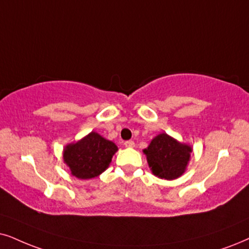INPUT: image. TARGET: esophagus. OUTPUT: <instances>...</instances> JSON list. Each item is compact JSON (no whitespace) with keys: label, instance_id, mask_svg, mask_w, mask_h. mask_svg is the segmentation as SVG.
<instances>
[{"label":"esophagus","instance_id":"obj_1","mask_svg":"<svg viewBox=\"0 0 249 249\" xmlns=\"http://www.w3.org/2000/svg\"><path fill=\"white\" fill-rule=\"evenodd\" d=\"M124 146L126 148H133L134 147V142L132 140H128V141H125L124 142Z\"/></svg>","mask_w":249,"mask_h":249}]
</instances>
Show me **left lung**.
<instances>
[{
  "mask_svg": "<svg viewBox=\"0 0 249 249\" xmlns=\"http://www.w3.org/2000/svg\"><path fill=\"white\" fill-rule=\"evenodd\" d=\"M192 150L190 144L182 143L166 133H160L143 149V154L154 176L174 180L186 171Z\"/></svg>",
  "mask_w": 249,
  "mask_h": 249,
  "instance_id": "left-lung-1",
  "label": "left lung"
}]
</instances>
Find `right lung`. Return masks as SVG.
Returning a JSON list of instances; mask_svg holds the SVG:
<instances>
[{
    "label": "right lung",
    "mask_w": 249,
    "mask_h": 249,
    "mask_svg": "<svg viewBox=\"0 0 249 249\" xmlns=\"http://www.w3.org/2000/svg\"><path fill=\"white\" fill-rule=\"evenodd\" d=\"M118 147L97 132L92 131L77 142L63 149V161L78 179H92L105 172Z\"/></svg>",
    "instance_id": "1"
}]
</instances>
